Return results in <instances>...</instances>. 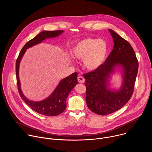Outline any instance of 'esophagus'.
I'll use <instances>...</instances> for the list:
<instances>
[{"instance_id":"obj_1","label":"esophagus","mask_w":152,"mask_h":152,"mask_svg":"<svg viewBox=\"0 0 152 152\" xmlns=\"http://www.w3.org/2000/svg\"><path fill=\"white\" fill-rule=\"evenodd\" d=\"M77 80L80 83H83L85 82V79L82 76H78L77 77Z\"/></svg>"}]
</instances>
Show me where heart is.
I'll use <instances>...</instances> for the list:
<instances>
[{
    "label": "heart",
    "instance_id": "heart-1",
    "mask_svg": "<svg viewBox=\"0 0 152 152\" xmlns=\"http://www.w3.org/2000/svg\"><path fill=\"white\" fill-rule=\"evenodd\" d=\"M108 53L107 42L102 39L86 38L77 42L72 50L73 56L80 60L83 59L84 66L89 70L100 68L104 62Z\"/></svg>",
    "mask_w": 152,
    "mask_h": 152
}]
</instances>
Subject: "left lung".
I'll return each instance as SVG.
<instances>
[{
    "mask_svg": "<svg viewBox=\"0 0 152 152\" xmlns=\"http://www.w3.org/2000/svg\"><path fill=\"white\" fill-rule=\"evenodd\" d=\"M114 45L104 64L98 69L83 74L86 79V102L93 113L106 115L123 107L131 98L138 70V61L130 43L109 29ZM120 65L124 70V82L121 90L107 89V79L115 68Z\"/></svg>",
    "mask_w": 152,
    "mask_h": 152,
    "instance_id": "left-lung-1",
    "label": "left lung"
}]
</instances>
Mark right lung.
<instances>
[{
    "mask_svg": "<svg viewBox=\"0 0 152 152\" xmlns=\"http://www.w3.org/2000/svg\"><path fill=\"white\" fill-rule=\"evenodd\" d=\"M63 31H42L35 37L28 41L21 49L16 60L15 72L18 91L21 98L34 111L46 116H56L63 113L66 108V99L72 89L77 84V73H73L69 76L63 79L53 93L46 99L41 102H33L27 99L22 94L20 89V83L18 77V68L20 61L26 49L38 44L48 38L56 37L62 34Z\"/></svg>",
    "mask_w": 152,
    "mask_h": 152,
    "instance_id": "add662e5",
    "label": "right lung"
}]
</instances>
